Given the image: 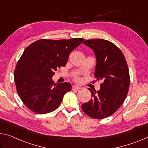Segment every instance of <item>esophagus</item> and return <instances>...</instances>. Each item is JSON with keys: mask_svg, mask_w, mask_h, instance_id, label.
<instances>
[{"mask_svg": "<svg viewBox=\"0 0 148 148\" xmlns=\"http://www.w3.org/2000/svg\"><path fill=\"white\" fill-rule=\"evenodd\" d=\"M79 89H81V88L78 86H73L72 87V90H78Z\"/></svg>", "mask_w": 148, "mask_h": 148, "instance_id": "esophagus-1", "label": "esophagus"}]
</instances>
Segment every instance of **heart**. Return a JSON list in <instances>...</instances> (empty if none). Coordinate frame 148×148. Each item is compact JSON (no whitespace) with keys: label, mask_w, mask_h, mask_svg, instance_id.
<instances>
[{"label":"heart","mask_w":148,"mask_h":148,"mask_svg":"<svg viewBox=\"0 0 148 148\" xmlns=\"http://www.w3.org/2000/svg\"><path fill=\"white\" fill-rule=\"evenodd\" d=\"M74 80L78 81V80H79V78H78V77H74Z\"/></svg>","instance_id":"obj_1"}]
</instances>
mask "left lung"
<instances>
[{"label": "left lung", "mask_w": 148, "mask_h": 148, "mask_svg": "<svg viewBox=\"0 0 148 148\" xmlns=\"http://www.w3.org/2000/svg\"><path fill=\"white\" fill-rule=\"evenodd\" d=\"M94 51L97 58L95 77L103 79L100 90L91 93L90 101L82 105L87 115L102 119L112 115L125 101L130 86V74L125 57L121 49L105 39H88L84 42Z\"/></svg>", "instance_id": "left-lung-1"}]
</instances>
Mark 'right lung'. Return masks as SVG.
<instances>
[{
    "label": "right lung",
    "instance_id": "right-lung-1",
    "mask_svg": "<svg viewBox=\"0 0 148 148\" xmlns=\"http://www.w3.org/2000/svg\"><path fill=\"white\" fill-rule=\"evenodd\" d=\"M84 41L43 39L25 49L14 75L18 95L28 109L37 114H46L59 107L72 86L69 82L55 84L52 77L65 66L70 53Z\"/></svg>",
    "mask_w": 148,
    "mask_h": 148
}]
</instances>
